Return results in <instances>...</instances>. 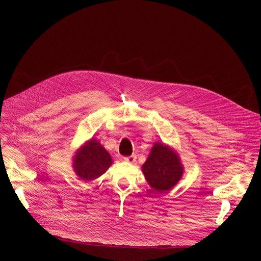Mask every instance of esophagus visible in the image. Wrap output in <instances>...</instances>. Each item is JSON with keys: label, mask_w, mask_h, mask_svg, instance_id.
Wrapping results in <instances>:
<instances>
[{"label": "esophagus", "mask_w": 261, "mask_h": 261, "mask_svg": "<svg viewBox=\"0 0 261 261\" xmlns=\"http://www.w3.org/2000/svg\"><path fill=\"white\" fill-rule=\"evenodd\" d=\"M125 161L130 163V164H133L135 161H136V155L133 154V155H130V156H126L125 158Z\"/></svg>", "instance_id": "34e87169"}]
</instances>
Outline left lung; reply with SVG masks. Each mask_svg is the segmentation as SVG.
<instances>
[{
    "label": "left lung",
    "instance_id": "obj_1",
    "mask_svg": "<svg viewBox=\"0 0 261 261\" xmlns=\"http://www.w3.org/2000/svg\"><path fill=\"white\" fill-rule=\"evenodd\" d=\"M142 171L149 186L156 193H166L182 179L184 166L176 150L163 142H155Z\"/></svg>",
    "mask_w": 261,
    "mask_h": 261
}]
</instances>
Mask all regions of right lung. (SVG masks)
I'll return each mask as SVG.
<instances>
[{"label":"right lung","mask_w":261,"mask_h":261,"mask_svg":"<svg viewBox=\"0 0 261 261\" xmlns=\"http://www.w3.org/2000/svg\"><path fill=\"white\" fill-rule=\"evenodd\" d=\"M72 167L79 180L94 181L102 175L113 164L111 154L95 138L78 148L73 156Z\"/></svg>","instance_id":"1"}]
</instances>
